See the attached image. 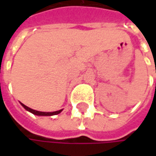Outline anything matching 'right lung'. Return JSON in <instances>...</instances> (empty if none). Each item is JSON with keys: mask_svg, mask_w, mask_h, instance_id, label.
<instances>
[{"mask_svg": "<svg viewBox=\"0 0 156 156\" xmlns=\"http://www.w3.org/2000/svg\"><path fill=\"white\" fill-rule=\"evenodd\" d=\"M21 105L28 112H30V113H32L33 115H39V116H52V115H58V114H60L63 109H60V110L58 111H55V112H41V111H37V110H34V109H32V108H28L27 107L26 105H24L23 103H21Z\"/></svg>", "mask_w": 156, "mask_h": 156, "instance_id": "right-lung-1", "label": "right lung"}]
</instances>
